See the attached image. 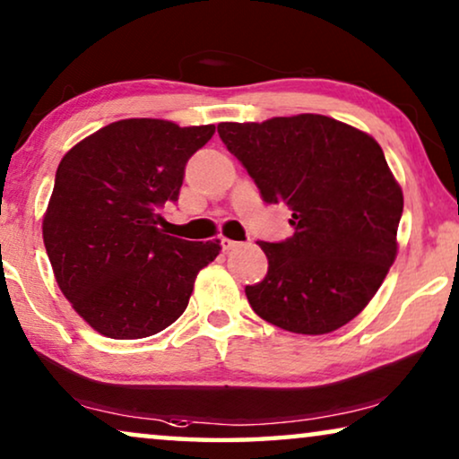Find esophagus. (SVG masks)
I'll return each mask as SVG.
<instances>
[{
  "mask_svg": "<svg viewBox=\"0 0 459 459\" xmlns=\"http://www.w3.org/2000/svg\"><path fill=\"white\" fill-rule=\"evenodd\" d=\"M237 241H232V238H227V237H222L221 238V247L224 249V251H229V249H235L237 247Z\"/></svg>",
  "mask_w": 459,
  "mask_h": 459,
  "instance_id": "34e87169",
  "label": "esophagus"
}]
</instances>
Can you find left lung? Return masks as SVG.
Returning <instances> with one entry per match:
<instances>
[{"mask_svg":"<svg viewBox=\"0 0 459 459\" xmlns=\"http://www.w3.org/2000/svg\"><path fill=\"white\" fill-rule=\"evenodd\" d=\"M222 143L266 204L293 212V237L260 241L268 274L245 287L270 325L299 334L345 326L397 257L402 186L370 134L322 114L221 122Z\"/></svg>","mask_w":459,"mask_h":459,"instance_id":"obj_1","label":"left lung"}]
</instances>
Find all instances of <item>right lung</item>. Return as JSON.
<instances>
[{"instance_id":"add662e5","label":"right lung","mask_w":459,"mask_h":459,"mask_svg":"<svg viewBox=\"0 0 459 459\" xmlns=\"http://www.w3.org/2000/svg\"><path fill=\"white\" fill-rule=\"evenodd\" d=\"M216 126L126 118L76 143L56 172L43 243L57 287L93 331L152 337L186 309L199 270L221 241L191 243L160 229L185 164Z\"/></svg>"}]
</instances>
